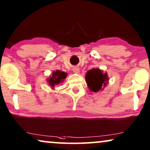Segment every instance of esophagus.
I'll list each match as a JSON object with an SVG mask.
<instances>
[{
  "label": "esophagus",
  "instance_id": "obj_1",
  "mask_svg": "<svg viewBox=\"0 0 150 150\" xmlns=\"http://www.w3.org/2000/svg\"><path fill=\"white\" fill-rule=\"evenodd\" d=\"M73 73H79V71H80V69H79V68L78 67H75L73 69Z\"/></svg>",
  "mask_w": 150,
  "mask_h": 150
}]
</instances>
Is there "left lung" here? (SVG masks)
<instances>
[{
    "label": "left lung",
    "mask_w": 150,
    "mask_h": 150,
    "mask_svg": "<svg viewBox=\"0 0 150 150\" xmlns=\"http://www.w3.org/2000/svg\"><path fill=\"white\" fill-rule=\"evenodd\" d=\"M109 78L107 73H103L99 69H92L86 74V81L91 91L97 93L102 91L108 83Z\"/></svg>",
    "instance_id": "8db88e82"
}]
</instances>
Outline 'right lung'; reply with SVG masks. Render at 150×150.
Segmentation results:
<instances>
[{
    "instance_id": "1",
    "label": "right lung",
    "mask_w": 150,
    "mask_h": 150,
    "mask_svg": "<svg viewBox=\"0 0 150 150\" xmlns=\"http://www.w3.org/2000/svg\"><path fill=\"white\" fill-rule=\"evenodd\" d=\"M67 76V73L65 72L57 70L56 71H53L51 76L47 78V82L51 86L52 89L54 88V86L63 82L64 79Z\"/></svg>"
}]
</instances>
